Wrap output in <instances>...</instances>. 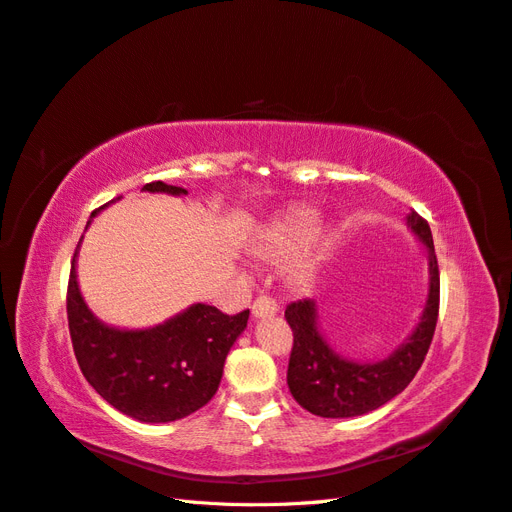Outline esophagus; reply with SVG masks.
<instances>
[{"mask_svg": "<svg viewBox=\"0 0 512 512\" xmlns=\"http://www.w3.org/2000/svg\"><path fill=\"white\" fill-rule=\"evenodd\" d=\"M276 311H279V304H276L272 298L268 296H259L255 302H253V317L255 319H268V317H274Z\"/></svg>", "mask_w": 512, "mask_h": 512, "instance_id": "1", "label": "esophagus"}]
</instances>
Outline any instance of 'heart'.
I'll list each match as a JSON object with an SVG mask.
<instances>
[{"mask_svg":"<svg viewBox=\"0 0 512 512\" xmlns=\"http://www.w3.org/2000/svg\"><path fill=\"white\" fill-rule=\"evenodd\" d=\"M330 246L328 231L315 227V212L296 210L257 236L251 253L266 261H285V279L294 289L311 283Z\"/></svg>","mask_w":512,"mask_h":512,"instance_id":"1","label":"heart"}]
</instances>
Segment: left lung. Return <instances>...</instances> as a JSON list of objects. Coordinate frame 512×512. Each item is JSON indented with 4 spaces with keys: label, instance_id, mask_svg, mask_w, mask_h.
Instances as JSON below:
<instances>
[{
    "label": "left lung",
    "instance_id": "left-lung-1",
    "mask_svg": "<svg viewBox=\"0 0 512 512\" xmlns=\"http://www.w3.org/2000/svg\"><path fill=\"white\" fill-rule=\"evenodd\" d=\"M407 227L429 255V294L418 326L394 352L377 362H356L334 352L317 326V304L309 298L291 302L285 319L294 332L287 386L306 412L321 418L369 414L401 394L425 360L440 311V268L429 223L418 212L407 214Z\"/></svg>",
    "mask_w": 512,
    "mask_h": 512
}]
</instances>
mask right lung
<instances>
[{
	"label": "right lung",
	"instance_id": "1",
	"mask_svg": "<svg viewBox=\"0 0 512 512\" xmlns=\"http://www.w3.org/2000/svg\"><path fill=\"white\" fill-rule=\"evenodd\" d=\"M143 191L186 195L184 188L165 182L145 184ZM77 251L70 264L66 311L72 349L90 386L115 410L141 422L180 420L206 405L221 384L231 345L246 328L248 309L225 315L199 302L154 328L107 326L81 296Z\"/></svg>",
	"mask_w": 512,
	"mask_h": 512
}]
</instances>
